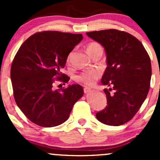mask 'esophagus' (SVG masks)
I'll use <instances>...</instances> for the list:
<instances>
[{
  "mask_svg": "<svg viewBox=\"0 0 160 160\" xmlns=\"http://www.w3.org/2000/svg\"><path fill=\"white\" fill-rule=\"evenodd\" d=\"M90 90H91V89H90V88H83V92H84L85 93H88V92H90Z\"/></svg>",
  "mask_w": 160,
  "mask_h": 160,
  "instance_id": "34e87169",
  "label": "esophagus"
}]
</instances>
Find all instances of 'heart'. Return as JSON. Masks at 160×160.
<instances>
[{
    "instance_id": "1",
    "label": "heart",
    "mask_w": 160,
    "mask_h": 160,
    "mask_svg": "<svg viewBox=\"0 0 160 160\" xmlns=\"http://www.w3.org/2000/svg\"><path fill=\"white\" fill-rule=\"evenodd\" d=\"M99 50L103 52V48L98 42H90L87 46V51L89 53L90 56H91L94 52L99 51ZM72 56V52H71L67 57V62H68L70 61ZM100 77H101V72L99 70H90L80 72V74L77 76L76 80L77 82L83 83L86 86H92V85L94 84L96 80H98L100 78Z\"/></svg>"
}]
</instances>
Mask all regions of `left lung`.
<instances>
[{
    "instance_id": "1",
    "label": "left lung",
    "mask_w": 160,
    "mask_h": 160,
    "mask_svg": "<svg viewBox=\"0 0 160 160\" xmlns=\"http://www.w3.org/2000/svg\"><path fill=\"white\" fill-rule=\"evenodd\" d=\"M87 35L102 45L107 54L101 83L111 88L104 90L107 105L97 113V118L108 125H123L135 115L147 97L152 75L149 54L138 38L124 31H94Z\"/></svg>"
}]
</instances>
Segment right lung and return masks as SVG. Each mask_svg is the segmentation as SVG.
Masks as SVG:
<instances>
[{"instance_id":"obj_1","label":"right lung","mask_w":160,"mask_h":160,"mask_svg":"<svg viewBox=\"0 0 160 160\" xmlns=\"http://www.w3.org/2000/svg\"><path fill=\"white\" fill-rule=\"evenodd\" d=\"M82 39L81 34L43 31L31 35L18 50L11 68L13 94L21 111L35 125L49 128L62 124L83 96L78 84L52 88L56 81L63 85L69 81L61 70Z\"/></svg>"}]
</instances>
